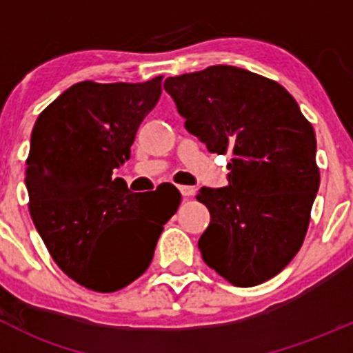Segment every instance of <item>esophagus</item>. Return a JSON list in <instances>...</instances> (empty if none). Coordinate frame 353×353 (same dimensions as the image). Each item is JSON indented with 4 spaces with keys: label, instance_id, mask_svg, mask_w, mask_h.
Instances as JSON below:
<instances>
[{
    "label": "esophagus",
    "instance_id": "esophagus-1",
    "mask_svg": "<svg viewBox=\"0 0 353 353\" xmlns=\"http://www.w3.org/2000/svg\"><path fill=\"white\" fill-rule=\"evenodd\" d=\"M177 188H179L181 194H183L184 198H191L194 196V193H196V190H194L193 186H177Z\"/></svg>",
    "mask_w": 353,
    "mask_h": 353
}]
</instances>
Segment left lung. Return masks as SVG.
Returning a JSON list of instances; mask_svg holds the SVG:
<instances>
[{
	"instance_id": "8db88e82",
	"label": "left lung",
	"mask_w": 353,
	"mask_h": 353,
	"mask_svg": "<svg viewBox=\"0 0 353 353\" xmlns=\"http://www.w3.org/2000/svg\"><path fill=\"white\" fill-rule=\"evenodd\" d=\"M163 88L190 133L232 155L229 186L196 196L210 212L203 261L236 287L273 279L304 243L319 188L311 123L282 85L243 68L210 66Z\"/></svg>"
}]
</instances>
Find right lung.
<instances>
[{"instance_id": "right-lung-1", "label": "right lung", "mask_w": 353, "mask_h": 353, "mask_svg": "<svg viewBox=\"0 0 353 353\" xmlns=\"http://www.w3.org/2000/svg\"><path fill=\"white\" fill-rule=\"evenodd\" d=\"M160 94L162 77L80 81L42 110L32 130L25 169L30 216L56 265L90 290L116 292L143 275L181 203L179 196L155 206L147 193L112 179Z\"/></svg>"}]
</instances>
